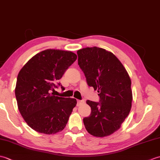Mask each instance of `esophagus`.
<instances>
[{
    "instance_id": "34e87169",
    "label": "esophagus",
    "mask_w": 160,
    "mask_h": 160,
    "mask_svg": "<svg viewBox=\"0 0 160 160\" xmlns=\"http://www.w3.org/2000/svg\"><path fill=\"white\" fill-rule=\"evenodd\" d=\"M84 102V100H77V105L78 106H80V105H81L82 104H83Z\"/></svg>"
}]
</instances>
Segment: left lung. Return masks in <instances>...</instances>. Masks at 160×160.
I'll return each instance as SVG.
<instances>
[{
	"label": "left lung",
	"mask_w": 160,
	"mask_h": 160,
	"mask_svg": "<svg viewBox=\"0 0 160 160\" xmlns=\"http://www.w3.org/2000/svg\"><path fill=\"white\" fill-rule=\"evenodd\" d=\"M78 65L87 82L98 90L99 102L87 100L91 112L83 119L89 133L108 136L120 128L131 108V80L127 70L113 53L97 47L77 52Z\"/></svg>",
	"instance_id": "left-lung-1"
}]
</instances>
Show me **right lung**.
Instances as JSON below:
<instances>
[{
  "instance_id": "obj_1",
  "label": "right lung",
  "mask_w": 160,
  "mask_h": 160,
  "mask_svg": "<svg viewBox=\"0 0 160 160\" xmlns=\"http://www.w3.org/2000/svg\"><path fill=\"white\" fill-rule=\"evenodd\" d=\"M77 59L69 51L47 49L32 57L17 77L15 95L20 114L30 127L47 135L62 131L76 107L74 98L51 93Z\"/></svg>"
}]
</instances>
